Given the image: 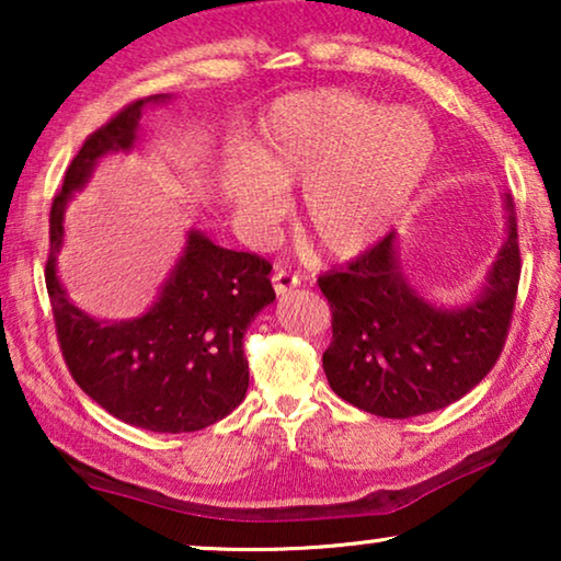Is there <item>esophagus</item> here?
Listing matches in <instances>:
<instances>
[{"mask_svg":"<svg viewBox=\"0 0 561 561\" xmlns=\"http://www.w3.org/2000/svg\"><path fill=\"white\" fill-rule=\"evenodd\" d=\"M298 286H301V278H298L296 273H288V271H275L273 273V288H275V294H278V296L288 294V290H294Z\"/></svg>","mask_w":561,"mask_h":561,"instance_id":"esophagus-1","label":"esophagus"}]
</instances>
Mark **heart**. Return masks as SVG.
Returning <instances> with one entry per match:
<instances>
[{
    "instance_id": "b5f03b06",
    "label": "heart",
    "mask_w": 561,
    "mask_h": 561,
    "mask_svg": "<svg viewBox=\"0 0 561 561\" xmlns=\"http://www.w3.org/2000/svg\"><path fill=\"white\" fill-rule=\"evenodd\" d=\"M434 158V133L413 110H388L347 89L286 94L260 114L248 148L219 168L234 221L263 237L301 183V217L319 248L355 257L388 234Z\"/></svg>"
}]
</instances>
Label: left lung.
Returning a JSON list of instances; mask_svg holds the SVG:
<instances>
[{
	"instance_id": "8db88e82",
	"label": "left lung",
	"mask_w": 561,
	"mask_h": 561,
	"mask_svg": "<svg viewBox=\"0 0 561 561\" xmlns=\"http://www.w3.org/2000/svg\"><path fill=\"white\" fill-rule=\"evenodd\" d=\"M505 240L472 301L447 309L411 286L396 232L342 271L319 278L332 306L321 357L332 390L382 419H411L455 403L493 370L520 278L513 198L503 196Z\"/></svg>"
}]
</instances>
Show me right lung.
Listing matches in <instances>:
<instances>
[{
    "label": "right lung",
    "mask_w": 561,
    "mask_h": 561,
    "mask_svg": "<svg viewBox=\"0 0 561 561\" xmlns=\"http://www.w3.org/2000/svg\"><path fill=\"white\" fill-rule=\"evenodd\" d=\"M168 99L156 94L133 102L81 145L50 206L45 286L64 359L83 393L125 424L183 434L217 424L248 393L242 340L252 319L275 301L271 263L219 248L191 229L150 309L122 321L83 313L58 278L68 202L87 186L99 160L135 148L145 106Z\"/></svg>",
    "instance_id": "obj_1"
}]
</instances>
